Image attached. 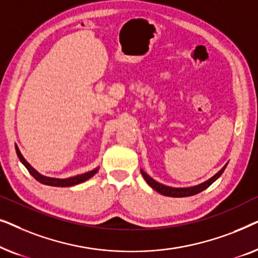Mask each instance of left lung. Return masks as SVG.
I'll return each mask as SVG.
<instances>
[{"label": "left lung", "instance_id": "left-lung-1", "mask_svg": "<svg viewBox=\"0 0 258 258\" xmlns=\"http://www.w3.org/2000/svg\"><path fill=\"white\" fill-rule=\"evenodd\" d=\"M227 165H228V163L225 164L220 171L216 172L213 177H210L209 179H208V181L200 183V184H197V185L185 186V188H175V186H169V185L162 184V183L155 181L153 177H150V176L148 175L146 171H143L142 169H141V174H142L143 178L146 179V182L148 183V184H149L154 190H156L157 192L162 194V195L170 196V197H188V196L196 195V194L203 191V190H206L208 186H210L211 184H213L216 179L221 177V175L223 174V171L225 170V168H227Z\"/></svg>", "mask_w": 258, "mask_h": 258}]
</instances>
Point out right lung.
<instances>
[{
  "label": "right lung",
  "instance_id": "1",
  "mask_svg": "<svg viewBox=\"0 0 258 258\" xmlns=\"http://www.w3.org/2000/svg\"><path fill=\"white\" fill-rule=\"evenodd\" d=\"M15 149H16V154H17V157L20 158L21 163H22L24 167L28 169V171L30 172V175L33 176V177L38 181L42 184H45V185H51V186H73V185H76V184H80V183H83L88 181V179L93 177V176L96 174L98 171V169L100 167L93 169V170L88 171V172H84V174H81V175H76V176H73V177H68V178H56V177H48V176H44L38 172L36 169L31 167V165L28 163L26 158L23 157V155L21 154V151L19 149V147L15 144Z\"/></svg>",
  "mask_w": 258,
  "mask_h": 258
}]
</instances>
